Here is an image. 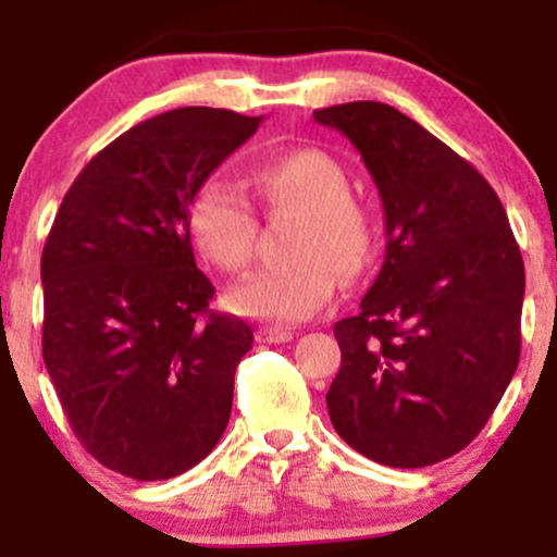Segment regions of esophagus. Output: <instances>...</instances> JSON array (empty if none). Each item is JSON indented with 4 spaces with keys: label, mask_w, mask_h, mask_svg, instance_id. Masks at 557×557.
<instances>
[{
    "label": "esophagus",
    "mask_w": 557,
    "mask_h": 557,
    "mask_svg": "<svg viewBox=\"0 0 557 557\" xmlns=\"http://www.w3.org/2000/svg\"><path fill=\"white\" fill-rule=\"evenodd\" d=\"M259 343H290L293 341V330L287 327H261L257 332Z\"/></svg>",
    "instance_id": "1"
}]
</instances>
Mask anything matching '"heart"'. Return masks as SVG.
Segmentation results:
<instances>
[{
	"label": "heart",
	"mask_w": 557,
	"mask_h": 557,
	"mask_svg": "<svg viewBox=\"0 0 557 557\" xmlns=\"http://www.w3.org/2000/svg\"><path fill=\"white\" fill-rule=\"evenodd\" d=\"M253 188L270 216L296 220L287 238V264L230 287L235 314L261 322H300L327 306L337 277L356 280L374 257V222L356 198L348 175L330 154L298 149L253 170ZM188 230L222 272L240 274L257 253L259 222L235 185L209 181L188 207Z\"/></svg>",
	"instance_id": "heart-1"
}]
</instances>
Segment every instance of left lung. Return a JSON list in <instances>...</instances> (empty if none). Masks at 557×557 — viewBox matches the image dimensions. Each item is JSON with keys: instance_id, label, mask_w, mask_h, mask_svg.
Segmentation results:
<instances>
[{"instance_id": "1", "label": "left lung", "mask_w": 557, "mask_h": 557, "mask_svg": "<svg viewBox=\"0 0 557 557\" xmlns=\"http://www.w3.org/2000/svg\"><path fill=\"white\" fill-rule=\"evenodd\" d=\"M314 120L359 149L387 235L361 311L335 324L332 426L382 466L445 461L482 432L519 367V243L492 185L417 120L382 101Z\"/></svg>"}]
</instances>
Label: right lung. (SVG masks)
I'll return each instance as SVG.
<instances>
[{
    "label": "right lung",
    "mask_w": 557,
    "mask_h": 557,
    "mask_svg": "<svg viewBox=\"0 0 557 557\" xmlns=\"http://www.w3.org/2000/svg\"><path fill=\"white\" fill-rule=\"evenodd\" d=\"M261 117L183 107L114 138L70 185L41 253L44 363L83 447L138 482L214 450L246 322L209 309L188 207Z\"/></svg>",
    "instance_id": "add662e5"
}]
</instances>
